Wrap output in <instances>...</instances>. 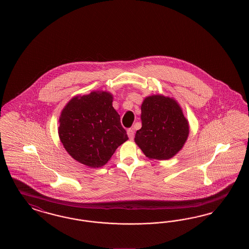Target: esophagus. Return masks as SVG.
Here are the masks:
<instances>
[{
    "instance_id": "1",
    "label": "esophagus",
    "mask_w": 249,
    "mask_h": 249,
    "mask_svg": "<svg viewBox=\"0 0 249 249\" xmlns=\"http://www.w3.org/2000/svg\"><path fill=\"white\" fill-rule=\"evenodd\" d=\"M127 134H128V136H129V138H130V140L133 139V137H134V131H133L132 129H128V130H127Z\"/></svg>"
}]
</instances>
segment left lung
I'll return each instance as SVG.
<instances>
[{
	"label": "left lung",
	"mask_w": 249,
	"mask_h": 249,
	"mask_svg": "<svg viewBox=\"0 0 249 249\" xmlns=\"http://www.w3.org/2000/svg\"><path fill=\"white\" fill-rule=\"evenodd\" d=\"M142 128L134 141L148 159L165 160L182 149L190 134V125L178 102L155 94L144 98L141 106Z\"/></svg>",
	"instance_id": "left-lung-1"
}]
</instances>
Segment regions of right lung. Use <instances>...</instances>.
<instances>
[{
	"mask_svg": "<svg viewBox=\"0 0 249 249\" xmlns=\"http://www.w3.org/2000/svg\"><path fill=\"white\" fill-rule=\"evenodd\" d=\"M113 95L96 90L71 98L61 111L59 136L72 159L90 168L106 165L129 138L113 107Z\"/></svg>",
	"mask_w": 249,
	"mask_h": 249,
	"instance_id": "add662e5",
	"label": "right lung"
}]
</instances>
